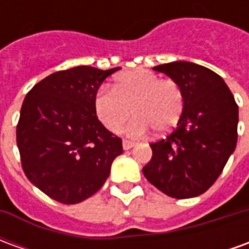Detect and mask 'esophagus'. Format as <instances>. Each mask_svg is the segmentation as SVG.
<instances>
[{"label":"esophagus","instance_id":"esophagus-1","mask_svg":"<svg viewBox=\"0 0 249 249\" xmlns=\"http://www.w3.org/2000/svg\"><path fill=\"white\" fill-rule=\"evenodd\" d=\"M132 146H135V142L130 140H123V148H124L125 151H128V149H130Z\"/></svg>","mask_w":249,"mask_h":249}]
</instances>
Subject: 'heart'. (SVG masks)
Instances as JSON below:
<instances>
[{
  "instance_id": "heart-1",
  "label": "heart",
  "mask_w": 249,
  "mask_h": 249,
  "mask_svg": "<svg viewBox=\"0 0 249 249\" xmlns=\"http://www.w3.org/2000/svg\"><path fill=\"white\" fill-rule=\"evenodd\" d=\"M94 109L104 126L117 133L130 117L128 135L140 137L149 128L156 133L173 129L184 112L181 88L172 80L145 69L126 71L116 78L112 87H103L94 98Z\"/></svg>"
}]
</instances>
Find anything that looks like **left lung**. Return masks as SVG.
Returning a JSON list of instances; mask_svg holds the SVG:
<instances>
[{
  "instance_id": "1",
  "label": "left lung",
  "mask_w": 249,
  "mask_h": 249,
  "mask_svg": "<svg viewBox=\"0 0 249 249\" xmlns=\"http://www.w3.org/2000/svg\"><path fill=\"white\" fill-rule=\"evenodd\" d=\"M153 71L181 88L184 112L172 133L152 142L142 173L169 197H196L212 187L235 151L239 107L224 80L205 66L175 61Z\"/></svg>"
}]
</instances>
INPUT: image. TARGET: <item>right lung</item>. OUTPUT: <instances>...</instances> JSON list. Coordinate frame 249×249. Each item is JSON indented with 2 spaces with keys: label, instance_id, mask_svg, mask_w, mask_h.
<instances>
[{
  "label": "right lung",
  "instance_id": "add662e5",
  "mask_svg": "<svg viewBox=\"0 0 249 249\" xmlns=\"http://www.w3.org/2000/svg\"><path fill=\"white\" fill-rule=\"evenodd\" d=\"M120 68L74 66L45 77L26 94L17 146L26 178L49 197L77 204L103 187L121 139L97 119L94 98L104 80Z\"/></svg>",
  "mask_w": 249,
  "mask_h": 249
}]
</instances>
